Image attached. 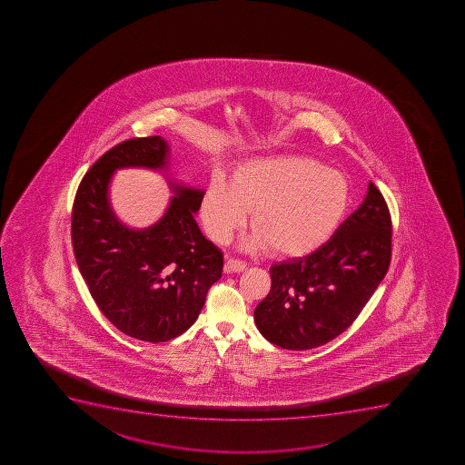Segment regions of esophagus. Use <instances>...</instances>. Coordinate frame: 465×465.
<instances>
[{"instance_id":"esophagus-1","label":"esophagus","mask_w":465,"mask_h":465,"mask_svg":"<svg viewBox=\"0 0 465 465\" xmlns=\"http://www.w3.org/2000/svg\"><path fill=\"white\" fill-rule=\"evenodd\" d=\"M247 263L240 259L229 258L225 261V272H244Z\"/></svg>"}]
</instances>
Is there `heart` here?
Segmentation results:
<instances>
[{"label": "heart", "instance_id": "b5f03b06", "mask_svg": "<svg viewBox=\"0 0 465 465\" xmlns=\"http://www.w3.org/2000/svg\"><path fill=\"white\" fill-rule=\"evenodd\" d=\"M349 180L308 156L258 157L236 168L232 180L213 175L203 193L207 235L225 244L249 220L256 225L242 241L247 250L300 258L331 238L350 204Z\"/></svg>", "mask_w": 465, "mask_h": 465}]
</instances>
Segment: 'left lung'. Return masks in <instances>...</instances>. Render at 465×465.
Segmentation results:
<instances>
[{
  "label": "left lung",
  "instance_id": "obj_1",
  "mask_svg": "<svg viewBox=\"0 0 465 465\" xmlns=\"http://www.w3.org/2000/svg\"><path fill=\"white\" fill-rule=\"evenodd\" d=\"M391 215L376 184L331 240L304 258L274 263L272 290L254 309L259 331L286 350L326 344L358 318L391 262Z\"/></svg>",
  "mask_w": 465,
  "mask_h": 465
}]
</instances>
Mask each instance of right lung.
<instances>
[{
	"label": "right lung",
	"instance_id": "add662e5",
	"mask_svg": "<svg viewBox=\"0 0 465 465\" xmlns=\"http://www.w3.org/2000/svg\"><path fill=\"white\" fill-rule=\"evenodd\" d=\"M170 145L161 136L134 138L104 153L74 198V256L104 317L125 335L163 342L188 331L223 274V253L203 236L193 213L202 189L170 183L174 197L147 229L123 224L112 211L109 184L120 168L162 170Z\"/></svg>",
	"mask_w": 465,
	"mask_h": 465
}]
</instances>
